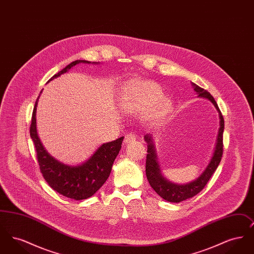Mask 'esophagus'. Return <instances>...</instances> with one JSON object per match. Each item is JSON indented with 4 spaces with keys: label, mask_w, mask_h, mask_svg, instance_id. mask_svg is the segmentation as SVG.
<instances>
[{
    "label": "esophagus",
    "mask_w": 254,
    "mask_h": 254,
    "mask_svg": "<svg viewBox=\"0 0 254 254\" xmlns=\"http://www.w3.org/2000/svg\"><path fill=\"white\" fill-rule=\"evenodd\" d=\"M136 140V134H134L133 132H128L127 135H126V137H125V143L126 144H129V143H131L133 141H135Z\"/></svg>",
    "instance_id": "1"
}]
</instances>
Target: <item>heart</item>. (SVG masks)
Instances as JSON below:
<instances>
[{
    "label": "heart",
    "mask_w": 254,
    "mask_h": 254,
    "mask_svg": "<svg viewBox=\"0 0 254 254\" xmlns=\"http://www.w3.org/2000/svg\"><path fill=\"white\" fill-rule=\"evenodd\" d=\"M162 90L152 82H132L124 89L123 106L129 111H140L148 109L154 104L152 117L161 118L170 108V101L161 98Z\"/></svg>",
    "instance_id": "b5f03b06"
}]
</instances>
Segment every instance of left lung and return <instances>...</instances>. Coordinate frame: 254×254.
<instances>
[{"instance_id": "obj_1", "label": "left lung", "mask_w": 254, "mask_h": 254, "mask_svg": "<svg viewBox=\"0 0 254 254\" xmlns=\"http://www.w3.org/2000/svg\"><path fill=\"white\" fill-rule=\"evenodd\" d=\"M192 85L194 90L198 93V96L209 100L214 105V107L219 112L220 117V128L218 132L215 150L209 164L205 168V171L196 180L188 184L178 185L169 182L165 177H163L161 173L157 162V155L155 152V146L152 142V137L147 134L145 136V141L147 143V154L145 160V174L147 181L158 195H160L166 201H169L171 203H180L182 201H185L189 198H192L196 194L199 193L205 188V185L209 181L210 177L217 169L223 155V132L225 127L223 115L218 108L216 101L209 92H207L204 88L195 85L193 83Z\"/></svg>"}]
</instances>
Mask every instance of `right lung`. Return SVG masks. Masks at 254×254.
I'll use <instances>...</instances> for the list:
<instances>
[{
  "label": "right lung",
  "instance_id": "add662e5",
  "mask_svg": "<svg viewBox=\"0 0 254 254\" xmlns=\"http://www.w3.org/2000/svg\"><path fill=\"white\" fill-rule=\"evenodd\" d=\"M79 63L89 64L90 62L85 60L74 61L66 65L63 70H61L60 72L55 74L51 79H49V82L59 77L62 74L67 72V70H69L72 66ZM93 64L98 63L93 62ZM39 97L37 98L35 107L32 112L29 131L30 137L36 148L37 159L40 170L45 180L54 190L67 198L74 200H84L91 197L96 193L97 190H99V189L108 180L113 162L121 149L124 137H120L115 141L99 146L93 155L80 166H67L62 164L49 155L38 137L36 109Z\"/></svg>",
  "mask_w": 254,
  "mask_h": 254
}]
</instances>
